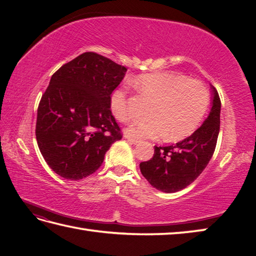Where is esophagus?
<instances>
[{"label": "esophagus", "mask_w": 256, "mask_h": 256, "mask_svg": "<svg viewBox=\"0 0 256 256\" xmlns=\"http://www.w3.org/2000/svg\"><path fill=\"white\" fill-rule=\"evenodd\" d=\"M125 138H126L130 143H132V144H134V145H138L140 140H136V138H130V136H125Z\"/></svg>", "instance_id": "obj_1"}]
</instances>
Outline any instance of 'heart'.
Masks as SVG:
<instances>
[{
  "label": "heart",
  "instance_id": "obj_1",
  "mask_svg": "<svg viewBox=\"0 0 256 256\" xmlns=\"http://www.w3.org/2000/svg\"><path fill=\"white\" fill-rule=\"evenodd\" d=\"M134 84L144 96L155 101V106L150 112V121L132 124L125 130L128 136L180 140L196 131L209 106L210 96L206 84L182 74H142L134 80ZM110 108L118 121L126 123L133 118L128 92L123 88L111 94Z\"/></svg>",
  "mask_w": 256,
  "mask_h": 256
}]
</instances>
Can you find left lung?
Instances as JSON below:
<instances>
[{
	"label": "left lung",
	"instance_id": "8db88e82",
	"mask_svg": "<svg viewBox=\"0 0 256 256\" xmlns=\"http://www.w3.org/2000/svg\"><path fill=\"white\" fill-rule=\"evenodd\" d=\"M211 108L202 125L175 145L157 148L152 160L140 164V172L152 186L162 192H176L189 186L208 165L220 131L221 101L210 84Z\"/></svg>",
	"mask_w": 256,
	"mask_h": 256
}]
</instances>
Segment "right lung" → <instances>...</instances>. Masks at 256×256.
<instances>
[{
  "mask_svg": "<svg viewBox=\"0 0 256 256\" xmlns=\"http://www.w3.org/2000/svg\"><path fill=\"white\" fill-rule=\"evenodd\" d=\"M125 72L111 59L84 52L52 74L38 106L36 140L57 175L70 180L88 177L122 138L110 96Z\"/></svg>",
  "mask_w": 256,
  "mask_h": 256,
  "instance_id": "right-lung-1",
  "label": "right lung"
}]
</instances>
